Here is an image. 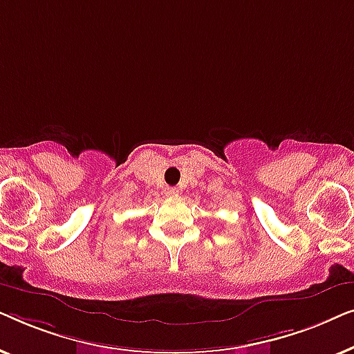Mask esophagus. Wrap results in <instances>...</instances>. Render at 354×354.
I'll list each match as a JSON object with an SVG mask.
<instances>
[{"instance_id":"obj_1","label":"esophagus","mask_w":354,"mask_h":354,"mask_svg":"<svg viewBox=\"0 0 354 354\" xmlns=\"http://www.w3.org/2000/svg\"><path fill=\"white\" fill-rule=\"evenodd\" d=\"M166 195L167 196H177L178 195V188H176V187L166 188Z\"/></svg>"}]
</instances>
